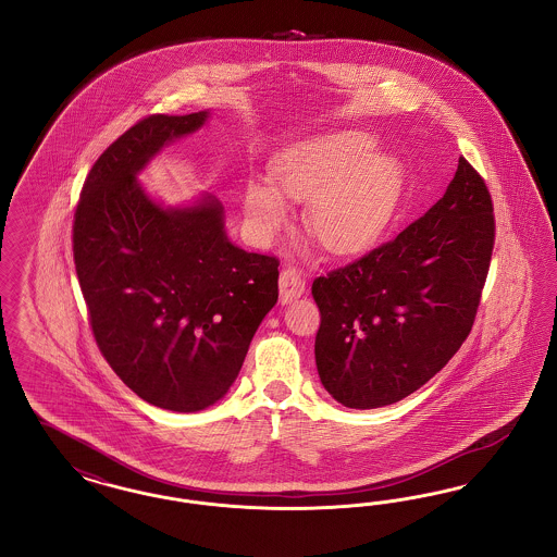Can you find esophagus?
I'll return each mask as SVG.
<instances>
[{
	"mask_svg": "<svg viewBox=\"0 0 557 557\" xmlns=\"http://www.w3.org/2000/svg\"><path fill=\"white\" fill-rule=\"evenodd\" d=\"M278 288H281V301L287 304L306 293V276L304 272L295 267H285L278 278Z\"/></svg>",
	"mask_w": 557,
	"mask_h": 557,
	"instance_id": "1",
	"label": "esophagus"
}]
</instances>
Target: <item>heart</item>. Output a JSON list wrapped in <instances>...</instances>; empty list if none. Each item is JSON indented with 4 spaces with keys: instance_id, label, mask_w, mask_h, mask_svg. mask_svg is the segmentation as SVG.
<instances>
[{
    "instance_id": "heart-1",
    "label": "heart",
    "mask_w": 557,
    "mask_h": 557,
    "mask_svg": "<svg viewBox=\"0 0 557 557\" xmlns=\"http://www.w3.org/2000/svg\"><path fill=\"white\" fill-rule=\"evenodd\" d=\"M375 148L366 132H336L293 146L272 163L278 191L290 202L309 200V237L330 253L370 248L403 196V166ZM278 191L264 184L248 187L249 223L262 237L287 225L288 208Z\"/></svg>"
}]
</instances>
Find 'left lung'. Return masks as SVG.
<instances>
[{
    "instance_id": "1",
    "label": "left lung",
    "mask_w": 557,
    "mask_h": 557,
    "mask_svg": "<svg viewBox=\"0 0 557 557\" xmlns=\"http://www.w3.org/2000/svg\"><path fill=\"white\" fill-rule=\"evenodd\" d=\"M494 242L492 194L460 157L421 219L313 281L324 388L349 409H377L430 382L473 329Z\"/></svg>"
}]
</instances>
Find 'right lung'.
Wrapping results in <instances>:
<instances>
[{
	"mask_svg": "<svg viewBox=\"0 0 557 557\" xmlns=\"http://www.w3.org/2000/svg\"><path fill=\"white\" fill-rule=\"evenodd\" d=\"M207 111L136 122L88 171L72 249L88 324L111 370L166 411H202L227 394L278 299V258L233 246L223 207H159L136 173Z\"/></svg>",
	"mask_w": 557,
	"mask_h": 557,
	"instance_id": "obj_1",
	"label": "right lung"
}]
</instances>
